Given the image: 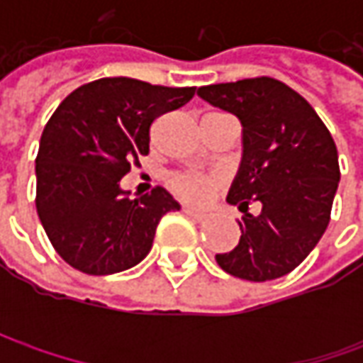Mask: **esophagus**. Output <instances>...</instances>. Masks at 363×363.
I'll use <instances>...</instances> for the list:
<instances>
[{
  "mask_svg": "<svg viewBox=\"0 0 363 363\" xmlns=\"http://www.w3.org/2000/svg\"><path fill=\"white\" fill-rule=\"evenodd\" d=\"M184 212H186V216H189L191 220H196V222H203V220H206V214L194 210V208H184Z\"/></svg>",
  "mask_w": 363,
  "mask_h": 363,
  "instance_id": "1",
  "label": "esophagus"
}]
</instances>
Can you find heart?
<instances>
[{
	"label": "heart",
	"mask_w": 363,
	"mask_h": 363,
	"mask_svg": "<svg viewBox=\"0 0 363 363\" xmlns=\"http://www.w3.org/2000/svg\"><path fill=\"white\" fill-rule=\"evenodd\" d=\"M222 186V177L216 174H189V172H177L169 175V188L182 200L194 203H203L214 189Z\"/></svg>",
	"instance_id": "heart-1"
}]
</instances>
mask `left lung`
Returning a JSON list of instances; mask_svg holds the SVG:
<instances>
[{"label":"left lung","mask_w":363,"mask_h":363,"mask_svg":"<svg viewBox=\"0 0 363 363\" xmlns=\"http://www.w3.org/2000/svg\"><path fill=\"white\" fill-rule=\"evenodd\" d=\"M210 105L236 115L244 155L228 203L238 206L240 240L216 255L222 271L244 281H272L297 269L321 240L340 184L337 147L315 108L269 77L200 86ZM258 201V217L247 206Z\"/></svg>","instance_id":"left-lung-1"}]
</instances>
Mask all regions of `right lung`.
Here are the masks:
<instances>
[{
	"label": "right lung",
	"mask_w": 363,
	"mask_h": 363,
	"mask_svg": "<svg viewBox=\"0 0 363 363\" xmlns=\"http://www.w3.org/2000/svg\"><path fill=\"white\" fill-rule=\"evenodd\" d=\"M194 94L196 86L99 78L54 111L35 157V210L72 269L96 277L131 269L151 250L161 218L179 210L167 189L131 200L119 182L149 153L153 123Z\"/></svg>",
	"instance_id": "right-lung-1"
}]
</instances>
